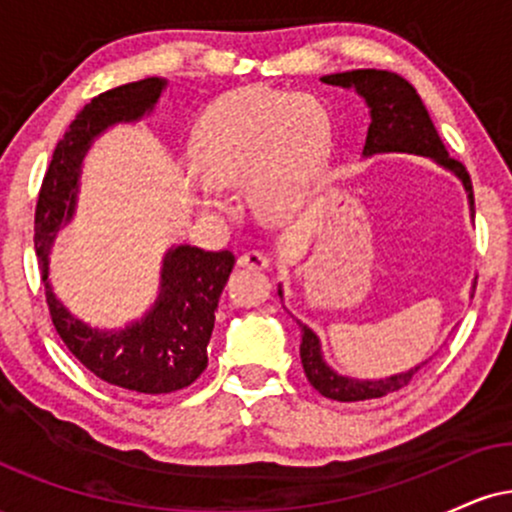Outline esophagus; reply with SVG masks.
<instances>
[{
  "label": "esophagus",
  "instance_id": "1",
  "mask_svg": "<svg viewBox=\"0 0 512 512\" xmlns=\"http://www.w3.org/2000/svg\"><path fill=\"white\" fill-rule=\"evenodd\" d=\"M238 267L243 269H267L269 267V257L260 250H248L238 257Z\"/></svg>",
  "mask_w": 512,
  "mask_h": 512
}]
</instances>
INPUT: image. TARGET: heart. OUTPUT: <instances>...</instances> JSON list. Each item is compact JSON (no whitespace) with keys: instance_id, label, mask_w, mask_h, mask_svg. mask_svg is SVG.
<instances>
[{"instance_id":"obj_1","label":"heart","mask_w":512,"mask_h":512,"mask_svg":"<svg viewBox=\"0 0 512 512\" xmlns=\"http://www.w3.org/2000/svg\"><path fill=\"white\" fill-rule=\"evenodd\" d=\"M330 142L325 108L305 93L243 91L204 110L190 137L204 209L231 214L216 187H248L257 211L284 216L298 207Z\"/></svg>"}]
</instances>
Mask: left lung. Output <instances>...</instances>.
Here are the masks:
<instances>
[{"label": "left lung", "instance_id": "8db88e82", "mask_svg": "<svg viewBox=\"0 0 512 512\" xmlns=\"http://www.w3.org/2000/svg\"><path fill=\"white\" fill-rule=\"evenodd\" d=\"M322 84L354 88L358 96L368 105L370 125L363 146V158L378 154H411L431 158L436 166L455 175L467 192L469 216H474V195L472 180L460 161L448 156L443 142H440L436 127L426 105L421 103L416 88L402 76L383 72V69H351V72L322 76ZM279 296L284 298V289L279 286ZM301 327V363L310 385L320 395L337 399V402H361V399L385 397L390 392L402 390L409 380L419 373V368L428 361L416 363L402 373L387 375V378H351V375L337 373L322 356L320 337L296 320Z\"/></svg>", "mask_w": 512, "mask_h": 512}]
</instances>
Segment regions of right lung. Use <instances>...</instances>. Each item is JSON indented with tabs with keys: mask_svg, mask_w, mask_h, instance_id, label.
<instances>
[{
	"mask_svg": "<svg viewBox=\"0 0 512 512\" xmlns=\"http://www.w3.org/2000/svg\"><path fill=\"white\" fill-rule=\"evenodd\" d=\"M166 86L168 81L161 76H149L110 88L86 103L57 142L35 209V255L57 334L93 375L142 395L182 390L207 368L214 313L236 264L233 252L173 245L163 255L156 301L142 317L115 330L88 325L57 298L50 279V252L57 233L76 214L88 149L110 127L139 122L154 113Z\"/></svg>",
	"mask_w": 512,
	"mask_h": 512,
	"instance_id": "right-lung-1",
	"label": "right lung"
}]
</instances>
